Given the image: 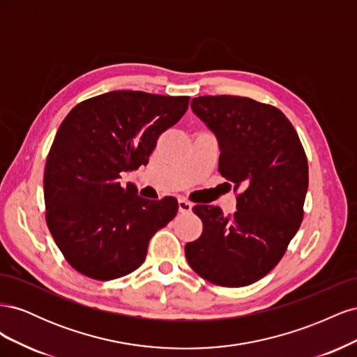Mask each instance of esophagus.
Here are the masks:
<instances>
[{"instance_id": "obj_1", "label": "esophagus", "mask_w": 357, "mask_h": 357, "mask_svg": "<svg viewBox=\"0 0 357 357\" xmlns=\"http://www.w3.org/2000/svg\"><path fill=\"white\" fill-rule=\"evenodd\" d=\"M192 211V204L186 199H180L178 201V213L181 214H189Z\"/></svg>"}]
</instances>
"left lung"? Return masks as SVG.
I'll return each mask as SVG.
<instances>
[{"label":"left lung","instance_id":"8db88e82","mask_svg":"<svg viewBox=\"0 0 357 357\" xmlns=\"http://www.w3.org/2000/svg\"><path fill=\"white\" fill-rule=\"evenodd\" d=\"M198 114L219 139V172L234 183L236 211L195 205L202 234L185 247L210 283L243 287L282 261L304 219L308 162L298 132L277 107L245 96H198Z\"/></svg>","mask_w":357,"mask_h":357}]
</instances>
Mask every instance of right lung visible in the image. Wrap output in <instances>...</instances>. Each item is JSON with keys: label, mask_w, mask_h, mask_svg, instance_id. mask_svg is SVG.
<instances>
[{"label": "right lung", "mask_w": 357, "mask_h": 357, "mask_svg": "<svg viewBox=\"0 0 357 357\" xmlns=\"http://www.w3.org/2000/svg\"><path fill=\"white\" fill-rule=\"evenodd\" d=\"M188 107L189 96L113 91L79 102L62 121L43 180L46 223L82 275L107 282L131 274L150 238L174 219L176 198L144 199L119 178L147 165L158 138Z\"/></svg>", "instance_id": "add662e5"}]
</instances>
